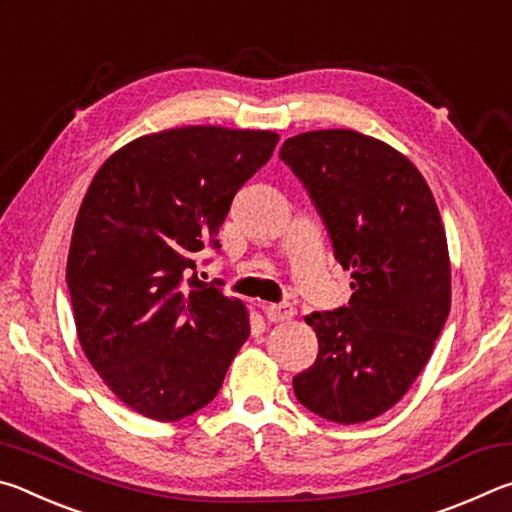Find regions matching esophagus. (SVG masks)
Returning <instances> with one entry per match:
<instances>
[{
  "instance_id": "1",
  "label": "esophagus",
  "mask_w": 512,
  "mask_h": 512,
  "mask_svg": "<svg viewBox=\"0 0 512 512\" xmlns=\"http://www.w3.org/2000/svg\"><path fill=\"white\" fill-rule=\"evenodd\" d=\"M262 309L271 323H284V320L293 318V307L289 302H264Z\"/></svg>"
}]
</instances>
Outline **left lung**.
Segmentation results:
<instances>
[{
    "label": "left lung",
    "mask_w": 512,
    "mask_h": 512,
    "mask_svg": "<svg viewBox=\"0 0 512 512\" xmlns=\"http://www.w3.org/2000/svg\"><path fill=\"white\" fill-rule=\"evenodd\" d=\"M280 158L314 201L336 262L352 271L348 307L305 318L318 357L293 377V391L329 422L372 420L409 391L449 316L438 205L409 158L357 131L289 137Z\"/></svg>",
    "instance_id": "left-lung-1"
}]
</instances>
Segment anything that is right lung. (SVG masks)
Segmentation results:
<instances>
[{"mask_svg": "<svg viewBox=\"0 0 512 512\" xmlns=\"http://www.w3.org/2000/svg\"><path fill=\"white\" fill-rule=\"evenodd\" d=\"M271 131L183 126L103 162L76 216L67 287L79 343L121 402L173 422L210 404L250 334L244 302L203 282L232 198L271 160Z\"/></svg>", "mask_w": 512, "mask_h": 512, "instance_id": "add662e5", "label": "right lung"}]
</instances>
